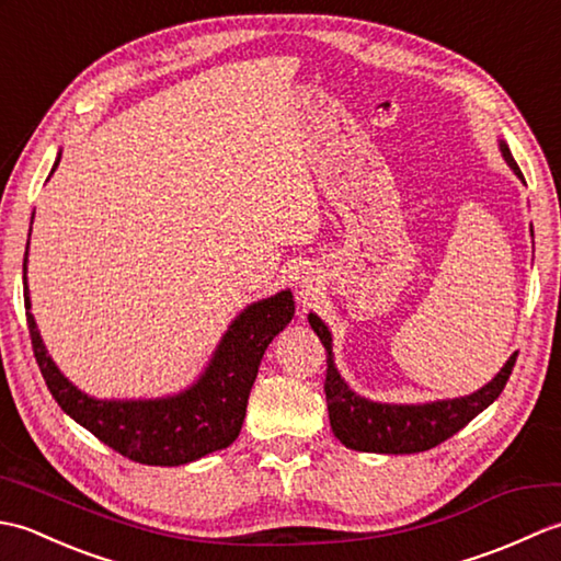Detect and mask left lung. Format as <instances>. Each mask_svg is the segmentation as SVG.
Listing matches in <instances>:
<instances>
[{"label":"left lung","mask_w":561,"mask_h":561,"mask_svg":"<svg viewBox=\"0 0 561 561\" xmlns=\"http://www.w3.org/2000/svg\"><path fill=\"white\" fill-rule=\"evenodd\" d=\"M499 149L523 183L518 163L511 157V149L504 139H499ZM533 236V226H530ZM308 323L316 330V335L323 342L328 352V376H325V398L332 434L352 450L364 453H386V456H402V453H420L438 446L440 440L458 434L460 428L472 422L482 410L502 396L506 380L514 371L516 356L514 352L508 362L502 366L490 383L462 398H446L416 404H396V402H374L354 392L335 366L332 354V335L328 325L316 313H308Z\"/></svg>","instance_id":"obj_1"}]
</instances>
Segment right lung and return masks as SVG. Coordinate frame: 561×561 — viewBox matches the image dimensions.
<instances>
[{
  "mask_svg": "<svg viewBox=\"0 0 561 561\" xmlns=\"http://www.w3.org/2000/svg\"><path fill=\"white\" fill-rule=\"evenodd\" d=\"M59 159L62 151H57L50 175L57 171ZM26 270L28 245L23 255V304L28 308L26 318L35 362L59 408L121 456L161 468L193 462L233 444L241 434L248 396L255 383L262 354L291 323L296 311L291 289L253 301L231 320L193 386L165 398L101 400L79 390L47 354L41 330L31 316Z\"/></svg>",
  "mask_w": 561,
  "mask_h": 561,
  "instance_id": "1",
  "label": "right lung"
}]
</instances>
